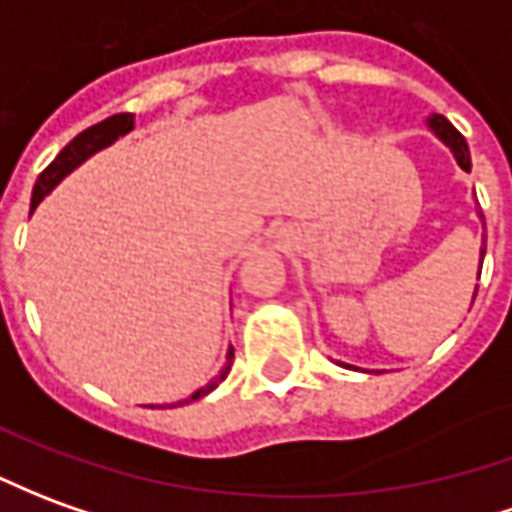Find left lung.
Returning a JSON list of instances; mask_svg holds the SVG:
<instances>
[{
  "instance_id": "1",
  "label": "left lung",
  "mask_w": 512,
  "mask_h": 512,
  "mask_svg": "<svg viewBox=\"0 0 512 512\" xmlns=\"http://www.w3.org/2000/svg\"><path fill=\"white\" fill-rule=\"evenodd\" d=\"M427 124H430V130L441 138L443 144L449 146L452 149V155H455L457 160V166L463 171H471V155H468V144H466V138L460 135V132L452 127V121L449 119H443L441 113H432L430 119H427ZM482 257H485V235H482V249H480V263H482ZM482 268V266H480ZM477 296V293H474Z\"/></svg>"
}]
</instances>
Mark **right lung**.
I'll return each mask as SVG.
<instances>
[{
    "mask_svg": "<svg viewBox=\"0 0 512 512\" xmlns=\"http://www.w3.org/2000/svg\"><path fill=\"white\" fill-rule=\"evenodd\" d=\"M132 124H135V116H132V113H119V116H110V119L99 121V124L88 127V130H82L69 146H63V149H60V155H57L55 160L41 171V177H38L35 188H32V202H30L32 210L41 205V199H44V196L49 194V191H52V188H55L57 182L63 180L66 174H71V171L77 169L80 163H85L88 157L96 155L99 149H105V146H110L113 141H119L121 135H127V132L132 130ZM230 368H232V346H230V352H227V363H224V368H221L219 377L210 382V385H205V388H199L196 393H191V396L185 399V405H188V402H194V399L207 396V393L213 391V388H216V385L230 374ZM177 405H182V402H174L171 407H177Z\"/></svg>",
    "mask_w": 512,
    "mask_h": 512,
    "instance_id": "1",
    "label": "right lung"
}]
</instances>
